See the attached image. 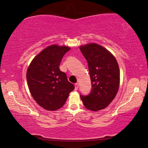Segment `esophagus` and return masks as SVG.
I'll use <instances>...</instances> for the list:
<instances>
[{"mask_svg":"<svg viewBox=\"0 0 148 148\" xmlns=\"http://www.w3.org/2000/svg\"><path fill=\"white\" fill-rule=\"evenodd\" d=\"M74 86H75V90H77V89H78V87H79V84H75Z\"/></svg>","mask_w":148,"mask_h":148,"instance_id":"1","label":"esophagus"}]
</instances>
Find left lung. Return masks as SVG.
Segmentation results:
<instances>
[{"label": "left lung", "mask_w": 148, "mask_h": 148, "mask_svg": "<svg viewBox=\"0 0 148 148\" xmlns=\"http://www.w3.org/2000/svg\"><path fill=\"white\" fill-rule=\"evenodd\" d=\"M79 49L88 63L92 85L91 93L80 98L87 110L97 112L106 108L116 96L120 84L119 65L114 55L98 44L82 45Z\"/></svg>", "instance_id": "obj_1"}]
</instances>
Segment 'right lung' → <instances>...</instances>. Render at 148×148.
I'll use <instances>...</instances> for the list:
<instances>
[{"instance_id": "right-lung-1", "label": "right lung", "mask_w": 148, "mask_h": 148, "mask_svg": "<svg viewBox=\"0 0 148 148\" xmlns=\"http://www.w3.org/2000/svg\"><path fill=\"white\" fill-rule=\"evenodd\" d=\"M71 49L53 44L44 48L32 60L27 71V81L31 96L40 106L49 111L63 106L74 86L60 71L62 57Z\"/></svg>"}]
</instances>
